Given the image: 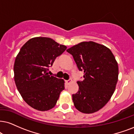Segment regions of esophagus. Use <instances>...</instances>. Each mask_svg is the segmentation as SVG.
<instances>
[{
	"label": "esophagus",
	"mask_w": 134,
	"mask_h": 134,
	"mask_svg": "<svg viewBox=\"0 0 134 134\" xmlns=\"http://www.w3.org/2000/svg\"><path fill=\"white\" fill-rule=\"evenodd\" d=\"M65 82H66V83L69 85V84H70V83H71L72 82V79H69V80H66Z\"/></svg>",
	"instance_id": "esophagus-1"
}]
</instances>
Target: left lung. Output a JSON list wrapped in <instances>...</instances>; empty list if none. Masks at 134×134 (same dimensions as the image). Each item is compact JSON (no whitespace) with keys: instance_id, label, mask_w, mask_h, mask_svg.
I'll return each mask as SVG.
<instances>
[{"instance_id":"1","label":"left lung","mask_w":134,"mask_h":134,"mask_svg":"<svg viewBox=\"0 0 134 134\" xmlns=\"http://www.w3.org/2000/svg\"><path fill=\"white\" fill-rule=\"evenodd\" d=\"M84 80L77 82L79 90L72 95L79 111L91 114L107 104L116 89L119 68L114 55L107 47L93 41H84L68 49Z\"/></svg>"}]
</instances>
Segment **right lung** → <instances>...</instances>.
Returning a JSON list of instances; mask_svg holds the SVG:
<instances>
[{"label": "right lung", "mask_w": 134, "mask_h": 134, "mask_svg": "<svg viewBox=\"0 0 134 134\" xmlns=\"http://www.w3.org/2000/svg\"><path fill=\"white\" fill-rule=\"evenodd\" d=\"M66 49L46 37L30 39L20 49L13 66L14 80L23 100L31 108L45 111L56 104L65 82L49 75L48 67Z\"/></svg>", "instance_id": "obj_1"}]
</instances>
